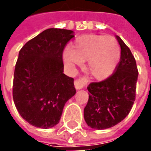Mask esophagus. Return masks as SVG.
I'll return each instance as SVG.
<instances>
[{
	"label": "esophagus",
	"mask_w": 151,
	"mask_h": 151,
	"mask_svg": "<svg viewBox=\"0 0 151 151\" xmlns=\"http://www.w3.org/2000/svg\"><path fill=\"white\" fill-rule=\"evenodd\" d=\"M88 80L86 78H81L77 80L74 81V86H75L76 89H82L87 85Z\"/></svg>",
	"instance_id": "1"
}]
</instances>
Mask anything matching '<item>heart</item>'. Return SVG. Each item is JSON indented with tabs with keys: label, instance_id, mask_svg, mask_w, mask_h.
I'll use <instances>...</instances> for the list:
<instances>
[{
	"label": "heart",
	"instance_id": "heart-1",
	"mask_svg": "<svg viewBox=\"0 0 151 151\" xmlns=\"http://www.w3.org/2000/svg\"><path fill=\"white\" fill-rule=\"evenodd\" d=\"M120 57L117 40L111 36L85 35L64 50L63 58L69 67L88 61V70L94 78L104 79L114 72Z\"/></svg>",
	"mask_w": 151,
	"mask_h": 151
}]
</instances>
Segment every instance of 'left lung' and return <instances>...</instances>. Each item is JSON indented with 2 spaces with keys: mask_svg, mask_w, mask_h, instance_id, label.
Masks as SVG:
<instances>
[{
  "mask_svg": "<svg viewBox=\"0 0 151 151\" xmlns=\"http://www.w3.org/2000/svg\"><path fill=\"white\" fill-rule=\"evenodd\" d=\"M120 46V60L111 76L105 80L91 83L88 101L83 116L94 129H105L121 122L129 114L135 99L138 69L131 51L116 36Z\"/></svg>",
  "mask_w": 151,
  "mask_h": 151,
  "instance_id": "8db88e82",
  "label": "left lung"
}]
</instances>
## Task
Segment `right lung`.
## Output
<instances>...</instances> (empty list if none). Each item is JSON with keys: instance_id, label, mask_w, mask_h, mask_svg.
Here are the masks:
<instances>
[{"instance_id": "right-lung-1", "label": "right lung", "mask_w": 151, "mask_h": 151, "mask_svg": "<svg viewBox=\"0 0 151 151\" xmlns=\"http://www.w3.org/2000/svg\"><path fill=\"white\" fill-rule=\"evenodd\" d=\"M73 33L66 29H47L19 52L13 100L20 115L35 127L58 124L66 102L76 93L73 78L63 73V52Z\"/></svg>"}]
</instances>
